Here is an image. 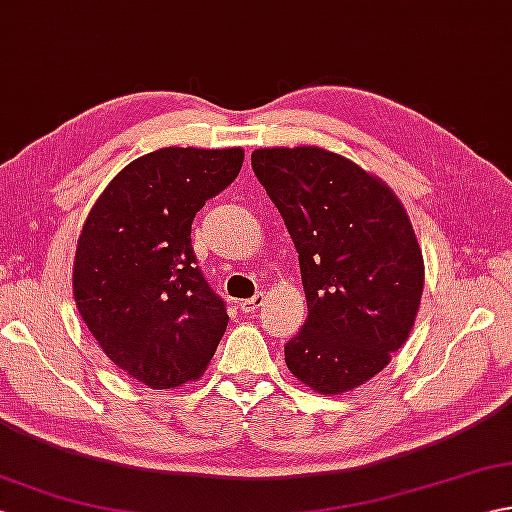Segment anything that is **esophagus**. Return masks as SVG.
Instances as JSON below:
<instances>
[{"label": "esophagus", "mask_w": 512, "mask_h": 512, "mask_svg": "<svg viewBox=\"0 0 512 512\" xmlns=\"http://www.w3.org/2000/svg\"><path fill=\"white\" fill-rule=\"evenodd\" d=\"M264 303V292H257L255 297H250V299H244V301H239V308H242V312H255L259 306H262Z\"/></svg>", "instance_id": "1"}]
</instances>
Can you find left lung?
Listing matches in <instances>:
<instances>
[{"mask_svg": "<svg viewBox=\"0 0 512 512\" xmlns=\"http://www.w3.org/2000/svg\"><path fill=\"white\" fill-rule=\"evenodd\" d=\"M250 165L299 253L308 319L286 365L319 394L374 378L416 321L424 264L385 182L319 147L257 149Z\"/></svg>", "mask_w": 512, "mask_h": 512, "instance_id": "obj_1", "label": "left lung"}]
</instances>
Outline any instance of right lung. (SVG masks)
<instances>
[{"mask_svg":"<svg viewBox=\"0 0 512 512\" xmlns=\"http://www.w3.org/2000/svg\"><path fill=\"white\" fill-rule=\"evenodd\" d=\"M244 151L165 147L107 184L83 224L74 301L107 358L154 389L202 376L228 314L202 275L191 224L231 184Z\"/></svg>","mask_w":512,"mask_h":512,"instance_id":"1","label":"right lung"}]
</instances>
